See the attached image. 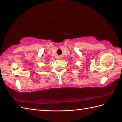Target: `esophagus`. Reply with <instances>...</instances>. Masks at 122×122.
I'll return each instance as SVG.
<instances>
[{"label":"esophagus","instance_id":"1","mask_svg":"<svg viewBox=\"0 0 122 122\" xmlns=\"http://www.w3.org/2000/svg\"><path fill=\"white\" fill-rule=\"evenodd\" d=\"M61 58V56H58V59H60Z\"/></svg>","mask_w":122,"mask_h":122}]
</instances>
